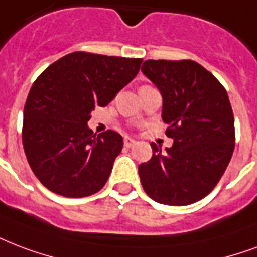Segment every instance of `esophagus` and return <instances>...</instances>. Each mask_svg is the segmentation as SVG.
Masks as SVG:
<instances>
[{"mask_svg": "<svg viewBox=\"0 0 257 257\" xmlns=\"http://www.w3.org/2000/svg\"><path fill=\"white\" fill-rule=\"evenodd\" d=\"M135 144H136V140H133L131 137H125L124 139V146L126 147V148H131V147H133Z\"/></svg>", "mask_w": 257, "mask_h": 257, "instance_id": "34e87169", "label": "esophagus"}]
</instances>
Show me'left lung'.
Segmentation results:
<instances>
[{
    "label": "left lung",
    "mask_w": 257,
    "mask_h": 257,
    "mask_svg": "<svg viewBox=\"0 0 257 257\" xmlns=\"http://www.w3.org/2000/svg\"><path fill=\"white\" fill-rule=\"evenodd\" d=\"M143 74L163 97L162 118L174 139L139 166L143 189L154 201L185 206L220 182L234 150V117L226 90L194 60H146Z\"/></svg>",
    "instance_id": "left-lung-1"
}]
</instances>
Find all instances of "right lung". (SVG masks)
<instances>
[{"label": "right lung", "mask_w": 257, "mask_h": 257, "mask_svg": "<svg viewBox=\"0 0 257 257\" xmlns=\"http://www.w3.org/2000/svg\"><path fill=\"white\" fill-rule=\"evenodd\" d=\"M143 59L72 52L39 75L24 106L23 146L33 174L67 198L102 189L122 150L120 133L95 136L87 126L95 106H106L140 70Z\"/></svg>", "instance_id": "add662e5"}]
</instances>
